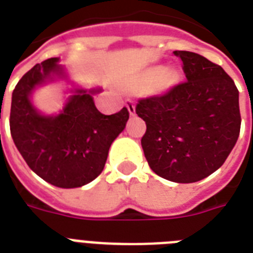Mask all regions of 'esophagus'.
<instances>
[{"instance_id":"obj_1","label":"esophagus","mask_w":253,"mask_h":253,"mask_svg":"<svg viewBox=\"0 0 253 253\" xmlns=\"http://www.w3.org/2000/svg\"><path fill=\"white\" fill-rule=\"evenodd\" d=\"M126 107H127V110H128V113H130L131 117H134L135 113H136V110H135V103L132 102V101H130V99H128V101H127V103H126Z\"/></svg>"}]
</instances>
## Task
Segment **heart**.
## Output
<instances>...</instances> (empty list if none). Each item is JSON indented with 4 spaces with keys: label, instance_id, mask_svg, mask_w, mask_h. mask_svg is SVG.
Segmentation results:
<instances>
[{
    "label": "heart",
    "instance_id": "1",
    "mask_svg": "<svg viewBox=\"0 0 253 253\" xmlns=\"http://www.w3.org/2000/svg\"><path fill=\"white\" fill-rule=\"evenodd\" d=\"M180 80V73L176 69H166L162 65L151 67L134 77L130 83L132 87H148L154 85L155 91L164 93L170 90Z\"/></svg>",
    "mask_w": 253,
    "mask_h": 253
}]
</instances>
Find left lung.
Wrapping results in <instances>:
<instances>
[{
  "label": "left lung",
  "mask_w": 253,
  "mask_h": 253,
  "mask_svg": "<svg viewBox=\"0 0 253 253\" xmlns=\"http://www.w3.org/2000/svg\"><path fill=\"white\" fill-rule=\"evenodd\" d=\"M186 83L162 97L140 99L136 114L146 122L142 148L150 168L166 180L190 184L222 167L240 132L235 83L198 53L174 51Z\"/></svg>",
  "instance_id": "left-lung-1"
}]
</instances>
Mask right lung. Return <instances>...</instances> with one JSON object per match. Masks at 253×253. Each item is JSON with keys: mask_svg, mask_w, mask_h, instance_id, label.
Wrapping results in <instances>:
<instances>
[{"mask_svg": "<svg viewBox=\"0 0 253 253\" xmlns=\"http://www.w3.org/2000/svg\"><path fill=\"white\" fill-rule=\"evenodd\" d=\"M64 82L63 109L45 115L33 105L32 95L48 84ZM99 86L84 87L72 81L60 57H51L30 69L13 90L10 132L27 166L48 184L80 188L103 170L111 143L126 127V107L111 115L97 110L93 95Z\"/></svg>", "mask_w": 253, "mask_h": 253, "instance_id": "1", "label": "right lung"}]
</instances>
